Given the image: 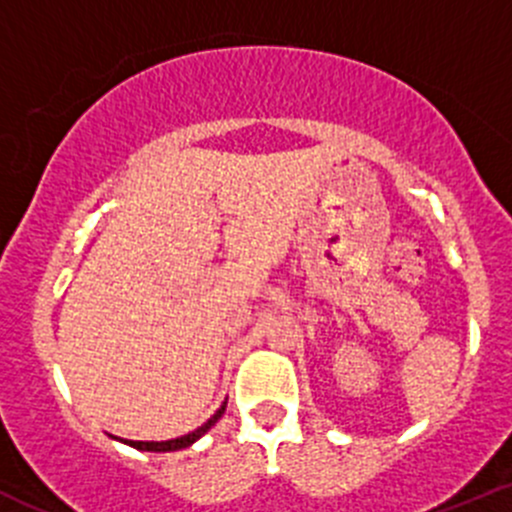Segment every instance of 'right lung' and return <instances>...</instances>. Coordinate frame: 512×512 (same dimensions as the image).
Wrapping results in <instances>:
<instances>
[{
    "label": "right lung",
    "mask_w": 512,
    "mask_h": 512,
    "mask_svg": "<svg viewBox=\"0 0 512 512\" xmlns=\"http://www.w3.org/2000/svg\"><path fill=\"white\" fill-rule=\"evenodd\" d=\"M225 408H227V403H222V408L217 410V413L212 415V418L207 420L205 425H200V428H197V430H192V433L182 435V438H175V440H162V443H155V440H152V443H145V440H122V438H117V440H119V443H124V445H130V448H137V450H147V453H172V450L190 448L192 443H197V440H200L202 435H205L207 430H210L212 425H215L217 420L222 418V413H225Z\"/></svg>",
    "instance_id": "obj_1"
}]
</instances>
